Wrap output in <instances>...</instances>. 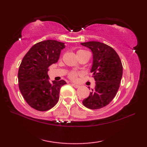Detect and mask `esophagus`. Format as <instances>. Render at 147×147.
<instances>
[{
  "mask_svg": "<svg viewBox=\"0 0 147 147\" xmlns=\"http://www.w3.org/2000/svg\"><path fill=\"white\" fill-rule=\"evenodd\" d=\"M72 86H74V88H78V87H80V85H77V84H74V83H72Z\"/></svg>",
  "mask_w": 147,
  "mask_h": 147,
  "instance_id": "obj_1",
  "label": "esophagus"
}]
</instances>
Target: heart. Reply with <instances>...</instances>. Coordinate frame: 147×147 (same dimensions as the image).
Masks as SVG:
<instances>
[{
  "label": "heart",
  "mask_w": 147,
  "mask_h": 147,
  "mask_svg": "<svg viewBox=\"0 0 147 147\" xmlns=\"http://www.w3.org/2000/svg\"><path fill=\"white\" fill-rule=\"evenodd\" d=\"M85 51H83V50H79L77 52V54H79V53L85 52ZM82 73H80V72H76V71H72L71 73L69 74V78L72 80L75 81L77 80L78 76H82Z\"/></svg>",
  "instance_id": "heart-1"
}]
</instances>
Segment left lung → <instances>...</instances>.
Returning <instances> with one entry per match:
<instances>
[{
  "label": "left lung",
  "instance_id": "8db88e82",
  "mask_svg": "<svg viewBox=\"0 0 147 147\" xmlns=\"http://www.w3.org/2000/svg\"><path fill=\"white\" fill-rule=\"evenodd\" d=\"M81 44L93 53L91 73L95 81V88L83 100V104L90 109H101L116 95L123 76V65L114 49L104 43L91 41Z\"/></svg>",
  "mask_w": 147,
  "mask_h": 147
}]
</instances>
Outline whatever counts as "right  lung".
I'll use <instances>...</instances> for the list:
<instances>
[{
    "label": "right lung",
    "mask_w": 147,
    "mask_h": 147,
    "mask_svg": "<svg viewBox=\"0 0 147 147\" xmlns=\"http://www.w3.org/2000/svg\"><path fill=\"white\" fill-rule=\"evenodd\" d=\"M64 43L47 40L36 43L31 48L19 67V88L30 107L46 111L57 104L60 89L64 80L49 82V67L57 62Z\"/></svg>",
    "instance_id": "right-lung-1"
}]
</instances>
